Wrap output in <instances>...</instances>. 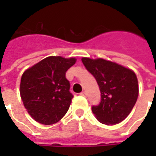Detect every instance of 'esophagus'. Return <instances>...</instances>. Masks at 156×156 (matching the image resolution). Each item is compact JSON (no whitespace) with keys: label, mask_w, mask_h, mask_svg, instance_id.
I'll list each match as a JSON object with an SVG mask.
<instances>
[{"label":"esophagus","mask_w":156,"mask_h":156,"mask_svg":"<svg viewBox=\"0 0 156 156\" xmlns=\"http://www.w3.org/2000/svg\"><path fill=\"white\" fill-rule=\"evenodd\" d=\"M81 95H82V96H87V93L85 92V91H83V92H81V94H80Z\"/></svg>","instance_id":"34e87169"}]
</instances>
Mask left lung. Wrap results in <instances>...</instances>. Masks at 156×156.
Instances as JSON below:
<instances>
[{"instance_id":"obj_1","label":"left lung","mask_w":156,"mask_h":156,"mask_svg":"<svg viewBox=\"0 0 156 156\" xmlns=\"http://www.w3.org/2000/svg\"><path fill=\"white\" fill-rule=\"evenodd\" d=\"M81 62L93 75L101 91V101L92 106L100 122L120 123L130 114L138 98L139 87L135 74L129 69L104 59L83 57Z\"/></svg>"}]
</instances>
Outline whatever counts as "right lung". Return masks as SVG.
Returning a JSON list of instances; mask_svg holds the SVG:
<instances>
[{
  "mask_svg": "<svg viewBox=\"0 0 156 156\" xmlns=\"http://www.w3.org/2000/svg\"><path fill=\"white\" fill-rule=\"evenodd\" d=\"M75 62V58L49 56L23 73L20 85L21 100L37 122L51 125L68 112L74 96L65 75Z\"/></svg>",
  "mask_w": 156,
  "mask_h": 156,
  "instance_id": "1",
  "label": "right lung"
}]
</instances>
